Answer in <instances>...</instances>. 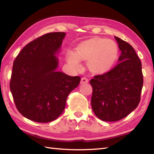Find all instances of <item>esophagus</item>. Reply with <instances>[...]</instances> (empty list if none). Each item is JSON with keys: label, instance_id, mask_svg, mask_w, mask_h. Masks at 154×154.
Segmentation results:
<instances>
[{"label": "esophagus", "instance_id": "obj_1", "mask_svg": "<svg viewBox=\"0 0 154 154\" xmlns=\"http://www.w3.org/2000/svg\"><path fill=\"white\" fill-rule=\"evenodd\" d=\"M89 82V79H87L86 77H82L81 78V84H83V83H87Z\"/></svg>", "mask_w": 154, "mask_h": 154}]
</instances>
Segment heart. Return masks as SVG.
<instances>
[{
	"mask_svg": "<svg viewBox=\"0 0 154 154\" xmlns=\"http://www.w3.org/2000/svg\"><path fill=\"white\" fill-rule=\"evenodd\" d=\"M119 57V49L114 42L93 38L80 43L75 48L73 55H67L69 63L78 67L79 61H87L91 73H106L113 67Z\"/></svg>",
	"mask_w": 154,
	"mask_h": 154,
	"instance_id": "b5f03b06",
	"label": "heart"
}]
</instances>
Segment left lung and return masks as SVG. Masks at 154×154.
I'll use <instances>...</instances> for the list:
<instances>
[{
  "label": "left lung",
  "instance_id": "1",
  "mask_svg": "<svg viewBox=\"0 0 154 154\" xmlns=\"http://www.w3.org/2000/svg\"><path fill=\"white\" fill-rule=\"evenodd\" d=\"M114 38L121 51L119 63L106 73L95 75L90 81L93 112L106 122L120 120L136 109L143 83L142 63L134 49L126 42Z\"/></svg>",
  "mask_w": 154,
  "mask_h": 154
}]
</instances>
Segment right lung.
<instances>
[{
    "label": "right lung",
    "instance_id": "1",
    "mask_svg": "<svg viewBox=\"0 0 154 154\" xmlns=\"http://www.w3.org/2000/svg\"><path fill=\"white\" fill-rule=\"evenodd\" d=\"M65 32L45 34L28 43L13 63L10 89L16 109L34 122L46 123L63 112L67 98L81 77L56 71Z\"/></svg>",
    "mask_w": 154,
    "mask_h": 154
}]
</instances>
